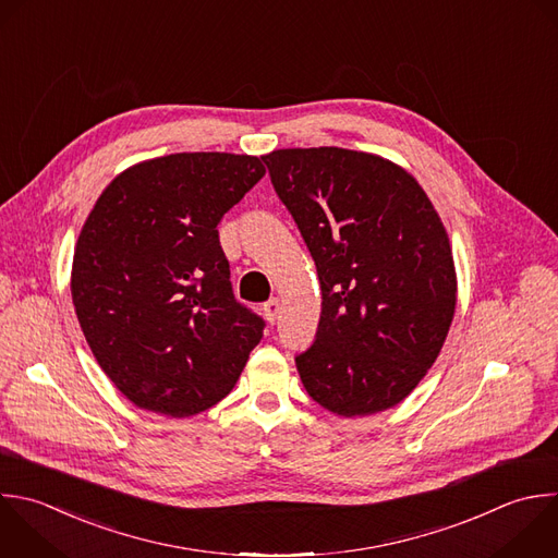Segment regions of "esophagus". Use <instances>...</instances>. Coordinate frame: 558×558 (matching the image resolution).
Masks as SVG:
<instances>
[{"instance_id":"obj_1","label":"esophagus","mask_w":558,"mask_h":558,"mask_svg":"<svg viewBox=\"0 0 558 558\" xmlns=\"http://www.w3.org/2000/svg\"><path fill=\"white\" fill-rule=\"evenodd\" d=\"M277 314H279V299H270L264 303V316L266 320L272 325L277 320Z\"/></svg>"}]
</instances>
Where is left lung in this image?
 I'll return each mask as SVG.
<instances>
[{
    "instance_id": "obj_1",
    "label": "left lung",
    "mask_w": 558,
    "mask_h": 558,
    "mask_svg": "<svg viewBox=\"0 0 558 558\" xmlns=\"http://www.w3.org/2000/svg\"><path fill=\"white\" fill-rule=\"evenodd\" d=\"M316 264L323 310L296 355L307 395L340 416L403 401L436 362L456 310L447 231L397 163L333 146L264 155Z\"/></svg>"
}]
</instances>
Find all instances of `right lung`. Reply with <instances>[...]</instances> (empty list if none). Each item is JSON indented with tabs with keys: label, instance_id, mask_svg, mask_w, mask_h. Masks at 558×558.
Segmentation results:
<instances>
[{
	"label": "right lung",
	"instance_id": "right-lung-1",
	"mask_svg": "<svg viewBox=\"0 0 558 558\" xmlns=\"http://www.w3.org/2000/svg\"><path fill=\"white\" fill-rule=\"evenodd\" d=\"M266 174L257 157L177 153L118 174L76 242L72 299L116 388L192 416L225 399L264 333L233 296L218 222Z\"/></svg>",
	"mask_w": 558,
	"mask_h": 558
}]
</instances>
